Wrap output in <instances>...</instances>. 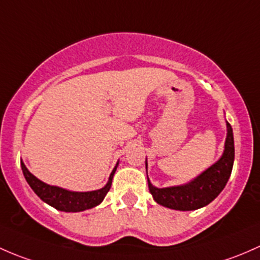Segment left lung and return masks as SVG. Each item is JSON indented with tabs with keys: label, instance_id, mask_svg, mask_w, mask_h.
Masks as SVG:
<instances>
[{
	"label": "left lung",
	"instance_id": "left-lung-1",
	"mask_svg": "<svg viewBox=\"0 0 260 260\" xmlns=\"http://www.w3.org/2000/svg\"><path fill=\"white\" fill-rule=\"evenodd\" d=\"M234 164V136L230 124L226 121V139L224 151L218 161L202 174L181 185L156 188L150 183L149 190L157 204L174 210H197L213 202L225 188ZM148 174V160H145Z\"/></svg>",
	"mask_w": 260,
	"mask_h": 260
}]
</instances>
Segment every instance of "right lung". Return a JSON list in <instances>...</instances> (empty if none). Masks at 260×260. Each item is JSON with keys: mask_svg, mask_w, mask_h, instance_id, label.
Segmentation results:
<instances>
[{"mask_svg": "<svg viewBox=\"0 0 260 260\" xmlns=\"http://www.w3.org/2000/svg\"><path fill=\"white\" fill-rule=\"evenodd\" d=\"M117 165H119V161H117L114 170L111 171L108 183H106V185L104 188L92 190V191H72V190L50 185V184L41 181L34 174H31L28 171L26 165L21 160V168H22L23 176H25L26 181L31 186V189L36 192L37 197L42 202H45L46 204L55 208V209L60 211H66V213L84 211L101 204V202H103L104 198L106 197V194H108V191L111 188L112 178H114V174L116 171Z\"/></svg>", "mask_w": 260, "mask_h": 260, "instance_id": "right-lung-1", "label": "right lung"}]
</instances>
